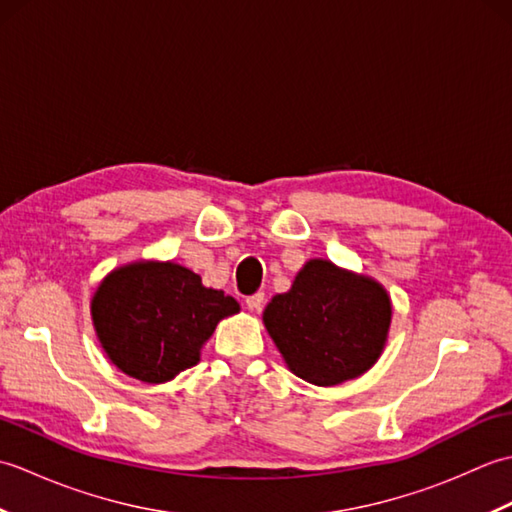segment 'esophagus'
I'll list each match as a JSON object with an SVG mask.
<instances>
[{"instance_id": "34e87169", "label": "esophagus", "mask_w": 512, "mask_h": 512, "mask_svg": "<svg viewBox=\"0 0 512 512\" xmlns=\"http://www.w3.org/2000/svg\"><path fill=\"white\" fill-rule=\"evenodd\" d=\"M264 299H266L264 292H257V295L246 299V308H248L250 312H259V310H262V306H264Z\"/></svg>"}]
</instances>
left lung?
<instances>
[{
	"instance_id": "1",
	"label": "left lung",
	"mask_w": 512,
	"mask_h": 512,
	"mask_svg": "<svg viewBox=\"0 0 512 512\" xmlns=\"http://www.w3.org/2000/svg\"><path fill=\"white\" fill-rule=\"evenodd\" d=\"M391 321L387 292L323 259L264 310V323L288 367L312 385H339L367 372L383 352Z\"/></svg>"
}]
</instances>
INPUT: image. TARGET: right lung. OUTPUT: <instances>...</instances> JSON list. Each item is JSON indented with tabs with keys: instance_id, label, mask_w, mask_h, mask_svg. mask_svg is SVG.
<instances>
[{
	"instance_id": "add662e5",
	"label": "right lung",
	"mask_w": 512,
	"mask_h": 512,
	"mask_svg": "<svg viewBox=\"0 0 512 512\" xmlns=\"http://www.w3.org/2000/svg\"><path fill=\"white\" fill-rule=\"evenodd\" d=\"M239 303L178 264L118 268L96 290L92 319L112 363L143 383H165L200 361V347Z\"/></svg>"
}]
</instances>
